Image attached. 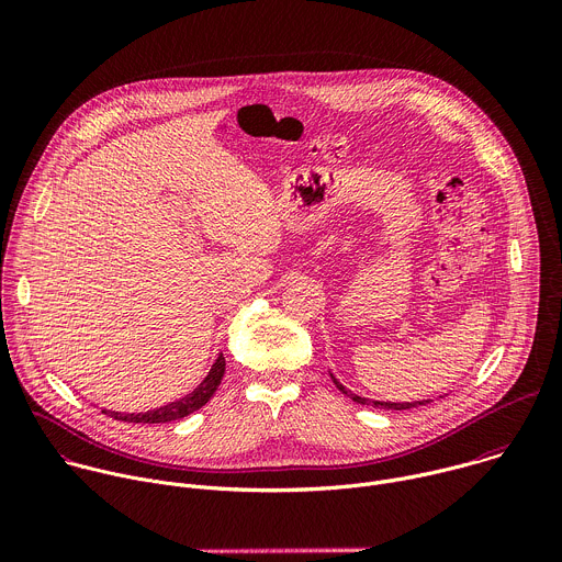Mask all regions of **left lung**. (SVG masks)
Listing matches in <instances>:
<instances>
[{
    "mask_svg": "<svg viewBox=\"0 0 562 562\" xmlns=\"http://www.w3.org/2000/svg\"><path fill=\"white\" fill-rule=\"evenodd\" d=\"M331 380L336 382V386L345 393V395H349L353 403H358V405H371V407H378V409H393V412H403V409H412V407H420V405H427L429 400H416V403H380V400H367V397H360V395H356V393H351L349 389H345L336 378H334V373H331Z\"/></svg>",
    "mask_w": 562,
    "mask_h": 562,
    "instance_id": "left-lung-1",
    "label": "left lung"
}]
</instances>
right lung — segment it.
<instances>
[{"label":"right lung","instance_id":"1","mask_svg":"<svg viewBox=\"0 0 562 562\" xmlns=\"http://www.w3.org/2000/svg\"><path fill=\"white\" fill-rule=\"evenodd\" d=\"M224 356L220 353L217 360L213 362L209 375L184 397L176 400V403H169L165 407L159 409H153V412H146V414H120V412H111V409H102V414L115 418V420H124V423H142V425H157V423H171V420H180L193 412H198L200 407H204L211 395L217 391L220 386V380L224 375Z\"/></svg>","mask_w":562,"mask_h":562}]
</instances>
